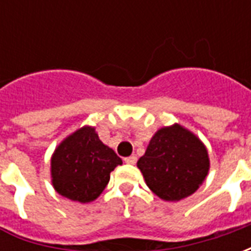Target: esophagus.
<instances>
[{"label":"esophagus","mask_w":251,"mask_h":251,"mask_svg":"<svg viewBox=\"0 0 251 251\" xmlns=\"http://www.w3.org/2000/svg\"><path fill=\"white\" fill-rule=\"evenodd\" d=\"M124 161H125L126 164H129V165H134V164L137 163V157L136 156H130V157H126Z\"/></svg>","instance_id":"34e87169"}]
</instances>
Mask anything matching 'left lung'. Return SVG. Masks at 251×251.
<instances>
[{"label": "left lung", "instance_id": "left-lung-1", "mask_svg": "<svg viewBox=\"0 0 251 251\" xmlns=\"http://www.w3.org/2000/svg\"><path fill=\"white\" fill-rule=\"evenodd\" d=\"M137 167L153 194L165 201H179L203 184L210 157L199 137L174 124L154 133Z\"/></svg>", "mask_w": 251, "mask_h": 251}]
</instances>
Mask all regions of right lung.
Masks as SVG:
<instances>
[{
	"instance_id": "obj_1",
	"label": "right lung",
	"mask_w": 251,
	"mask_h": 251,
	"mask_svg": "<svg viewBox=\"0 0 251 251\" xmlns=\"http://www.w3.org/2000/svg\"><path fill=\"white\" fill-rule=\"evenodd\" d=\"M122 164L115 152L99 140L94 126L67 136L51 157V181L63 198L90 203L103 192L110 172Z\"/></svg>"
}]
</instances>
